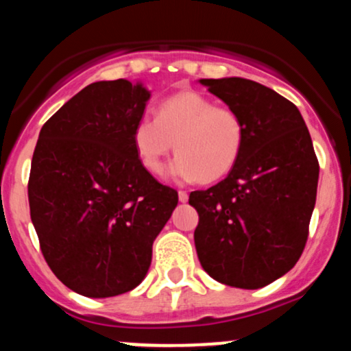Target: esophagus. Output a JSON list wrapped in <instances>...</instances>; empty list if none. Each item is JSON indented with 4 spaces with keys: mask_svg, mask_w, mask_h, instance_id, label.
<instances>
[{
    "mask_svg": "<svg viewBox=\"0 0 351 351\" xmlns=\"http://www.w3.org/2000/svg\"><path fill=\"white\" fill-rule=\"evenodd\" d=\"M178 198L181 203H186L188 201V193L186 191H178Z\"/></svg>",
    "mask_w": 351,
    "mask_h": 351,
    "instance_id": "1",
    "label": "esophagus"
}]
</instances>
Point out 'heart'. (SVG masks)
I'll list each match as a JSON object with an SVG mask.
<instances>
[{
  "mask_svg": "<svg viewBox=\"0 0 351 351\" xmlns=\"http://www.w3.org/2000/svg\"><path fill=\"white\" fill-rule=\"evenodd\" d=\"M244 123L232 108L216 104L199 92H181L165 99L155 119L142 117L132 130V143L147 171L160 173L163 160L175 156L168 175L178 183L217 181L229 175L244 148Z\"/></svg>",
  "mask_w": 351,
  "mask_h": 351,
  "instance_id": "obj_1",
  "label": "heart"
}]
</instances>
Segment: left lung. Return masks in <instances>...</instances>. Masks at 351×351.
I'll use <instances>...</instances> for the list:
<instances>
[{"label": "left lung", "instance_id": "8db88e82", "mask_svg": "<svg viewBox=\"0 0 351 351\" xmlns=\"http://www.w3.org/2000/svg\"><path fill=\"white\" fill-rule=\"evenodd\" d=\"M198 82L241 117L245 134L234 170L189 195L198 259L221 284L261 289L291 271L307 243L320 170L312 138L299 108L263 84Z\"/></svg>", "mask_w": 351, "mask_h": 351}]
</instances>
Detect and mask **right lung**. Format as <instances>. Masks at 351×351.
I'll return each mask as SVG.
<instances>
[{
	"instance_id": "add662e5",
	"label": "right lung",
	"mask_w": 351,
	"mask_h": 351,
	"mask_svg": "<svg viewBox=\"0 0 351 351\" xmlns=\"http://www.w3.org/2000/svg\"><path fill=\"white\" fill-rule=\"evenodd\" d=\"M152 92L99 80L43 125L31 162V221L47 265L71 291L106 299L135 289L178 193L143 168L132 143Z\"/></svg>"
}]
</instances>
